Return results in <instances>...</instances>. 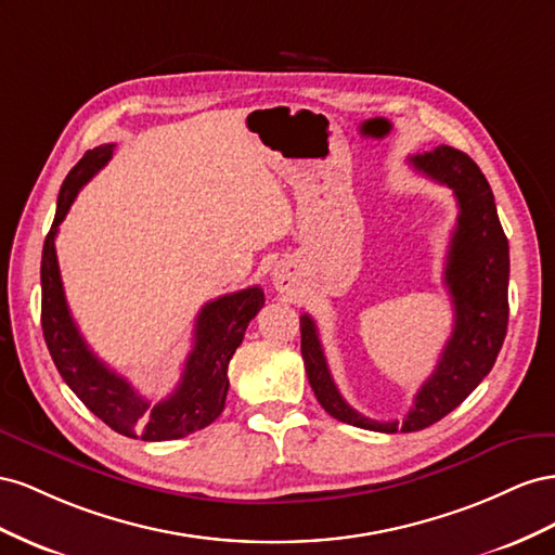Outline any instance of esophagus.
Masks as SVG:
<instances>
[{
    "label": "esophagus",
    "mask_w": 555,
    "mask_h": 555,
    "mask_svg": "<svg viewBox=\"0 0 555 555\" xmlns=\"http://www.w3.org/2000/svg\"><path fill=\"white\" fill-rule=\"evenodd\" d=\"M293 283V279H291V272L288 269H276L274 272V286L279 288V291H286L288 286Z\"/></svg>",
    "instance_id": "1"
}]
</instances>
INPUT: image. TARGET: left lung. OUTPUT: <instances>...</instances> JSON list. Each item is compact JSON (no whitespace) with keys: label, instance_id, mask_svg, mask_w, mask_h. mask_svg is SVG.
Masks as SVG:
<instances>
[{"label":"left lung","instance_id":"8db88e82","mask_svg":"<svg viewBox=\"0 0 555 555\" xmlns=\"http://www.w3.org/2000/svg\"><path fill=\"white\" fill-rule=\"evenodd\" d=\"M409 165L427 179L449 185L457 202V225L444 269L453 302V332L409 414L402 421H372L358 414L332 382L313 319L309 313L299 315L302 358L315 400L332 418L388 435L416 433L451 414L493 370L509 321V242L481 169L467 153L453 146L411 155Z\"/></svg>","mask_w":555,"mask_h":555}]
</instances>
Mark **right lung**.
Instances as JSON below:
<instances>
[{
  "label": "right lung",
  "instance_id": "add662e5",
  "mask_svg": "<svg viewBox=\"0 0 555 555\" xmlns=\"http://www.w3.org/2000/svg\"><path fill=\"white\" fill-rule=\"evenodd\" d=\"M111 155L114 144L88 151L60 188L55 220L51 232L46 234L41 256L43 339L65 384L111 430L125 437H141L144 441L181 439L214 423L225 409L230 388L228 365L244 339L248 323L264 307V293L258 286H250L202 307L195 321V344L185 358L181 382L157 404L139 395L128 378L108 370L90 351L69 313L55 256V236L78 190L111 160Z\"/></svg>",
  "mask_w": 555,
  "mask_h": 555
}]
</instances>
